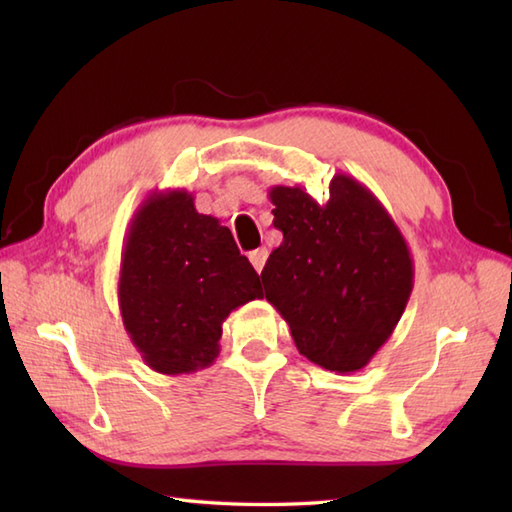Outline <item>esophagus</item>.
I'll return each instance as SVG.
<instances>
[{
	"instance_id": "esophagus-1",
	"label": "esophagus",
	"mask_w": 512,
	"mask_h": 512,
	"mask_svg": "<svg viewBox=\"0 0 512 512\" xmlns=\"http://www.w3.org/2000/svg\"><path fill=\"white\" fill-rule=\"evenodd\" d=\"M248 257H250V264H253V268L257 270V273H262L266 259H268V250L262 246V248L253 250V253H250Z\"/></svg>"
}]
</instances>
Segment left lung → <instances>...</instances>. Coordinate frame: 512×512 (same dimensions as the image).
<instances>
[{
	"label": "left lung",
	"instance_id": "1",
	"mask_svg": "<svg viewBox=\"0 0 512 512\" xmlns=\"http://www.w3.org/2000/svg\"><path fill=\"white\" fill-rule=\"evenodd\" d=\"M275 228L284 242L262 270L266 299L299 354L336 374L363 369L394 334L413 290V259L394 217L365 184L336 173L319 204L277 184Z\"/></svg>",
	"mask_w": 512,
	"mask_h": 512
}]
</instances>
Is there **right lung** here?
<instances>
[{
  "mask_svg": "<svg viewBox=\"0 0 512 512\" xmlns=\"http://www.w3.org/2000/svg\"><path fill=\"white\" fill-rule=\"evenodd\" d=\"M259 275L213 215L195 211L193 193H149L127 228L118 306L147 367L191 374L220 354L222 323L262 299Z\"/></svg>",
  "mask_w": 512,
  "mask_h": 512,
  "instance_id": "1",
  "label": "right lung"
}]
</instances>
